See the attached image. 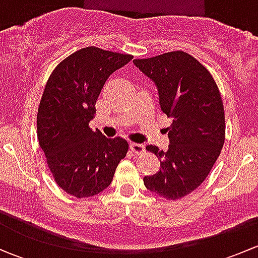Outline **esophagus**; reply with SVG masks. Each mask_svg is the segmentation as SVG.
<instances>
[{
    "instance_id": "obj_1",
    "label": "esophagus",
    "mask_w": 258,
    "mask_h": 258,
    "mask_svg": "<svg viewBox=\"0 0 258 258\" xmlns=\"http://www.w3.org/2000/svg\"><path fill=\"white\" fill-rule=\"evenodd\" d=\"M130 148L134 153H142L145 152V146L141 144H131L130 145Z\"/></svg>"
}]
</instances>
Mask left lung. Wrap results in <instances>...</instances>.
<instances>
[{"mask_svg":"<svg viewBox=\"0 0 258 258\" xmlns=\"http://www.w3.org/2000/svg\"><path fill=\"white\" fill-rule=\"evenodd\" d=\"M134 63L157 86L161 110L173 121L166 152L153 145L161 168L145 176L146 188L166 200H179L209 176L225 144V111L220 90L209 70L194 56L172 51Z\"/></svg>","mask_w":258,"mask_h":258,"instance_id":"8db88e82","label":"left lung"}]
</instances>
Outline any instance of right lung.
Returning a JSON list of instances; mask_svg holds the SVG:
<instances>
[{
    "label": "right lung",
    "instance_id": "1",
    "mask_svg": "<svg viewBox=\"0 0 258 258\" xmlns=\"http://www.w3.org/2000/svg\"><path fill=\"white\" fill-rule=\"evenodd\" d=\"M134 58L90 46L62 59L49 75L37 112V139L56 183L71 196L100 194L112 182L128 144L88 126L106 80Z\"/></svg>",
    "mask_w": 258,
    "mask_h": 258
}]
</instances>
